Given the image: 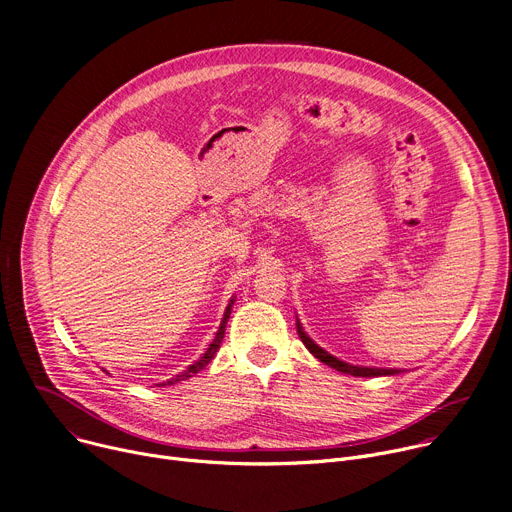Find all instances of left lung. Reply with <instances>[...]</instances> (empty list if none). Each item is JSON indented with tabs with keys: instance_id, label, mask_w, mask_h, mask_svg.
<instances>
[{
	"instance_id": "1",
	"label": "left lung",
	"mask_w": 512,
	"mask_h": 512,
	"mask_svg": "<svg viewBox=\"0 0 512 512\" xmlns=\"http://www.w3.org/2000/svg\"><path fill=\"white\" fill-rule=\"evenodd\" d=\"M297 331H299V337H301V342L305 344V348L319 360V362H323V364H327V366H331V368H335V370H339V372H344V374H352V376H390V374H399V370H384V368H364V366H352V364H346V362H342V360H337V358H333L331 354H327L325 350H321L313 339L303 331V327H301V323H299V319H297Z\"/></svg>"
}]
</instances>
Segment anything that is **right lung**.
<instances>
[{"instance_id": "right-lung-1", "label": "right lung", "mask_w": 512, "mask_h": 512, "mask_svg": "<svg viewBox=\"0 0 512 512\" xmlns=\"http://www.w3.org/2000/svg\"><path fill=\"white\" fill-rule=\"evenodd\" d=\"M232 303H234V299H232ZM232 303L227 305V309H225V313H223V319H221V325H219V329H217V333H215V339L213 342L209 344V348H207V352L201 356V360H197V362H193L185 372H181V374H177L175 378H170V380H166V382H162V384H158V386H166V384H175V382H179V380H187V378H191L193 374H197V372H201L211 360H213V356H215V352L219 350V344H221V339H223V333H225V323H227V319H230V313H232Z\"/></svg>"}]
</instances>
